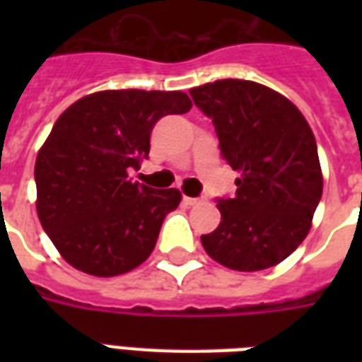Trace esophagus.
Returning a JSON list of instances; mask_svg holds the SVG:
<instances>
[{
	"instance_id": "esophagus-1",
	"label": "esophagus",
	"mask_w": 362,
	"mask_h": 362,
	"mask_svg": "<svg viewBox=\"0 0 362 362\" xmlns=\"http://www.w3.org/2000/svg\"><path fill=\"white\" fill-rule=\"evenodd\" d=\"M201 201H203V199H197V197H186V195H184V203H186L187 206H195V204H199V203H201Z\"/></svg>"
}]
</instances>
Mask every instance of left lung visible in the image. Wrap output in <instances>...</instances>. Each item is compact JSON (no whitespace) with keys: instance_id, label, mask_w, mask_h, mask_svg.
Masks as SVG:
<instances>
[{"instance_id":"8db88e82","label":"left lung","mask_w":362,"mask_h":362,"mask_svg":"<svg viewBox=\"0 0 362 362\" xmlns=\"http://www.w3.org/2000/svg\"><path fill=\"white\" fill-rule=\"evenodd\" d=\"M212 118L221 158L240 173L237 193L218 199L216 231L201 242L233 270L270 269L306 238L323 193L315 136L281 93L252 81L209 82L189 90Z\"/></svg>"}]
</instances>
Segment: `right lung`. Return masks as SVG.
<instances>
[{"instance_id": "obj_1", "label": "right lung", "mask_w": 362, "mask_h": 362, "mask_svg": "<svg viewBox=\"0 0 362 362\" xmlns=\"http://www.w3.org/2000/svg\"><path fill=\"white\" fill-rule=\"evenodd\" d=\"M184 92L107 90L73 103L37 153V214L62 257L92 276L125 274L152 253L180 192L127 178L159 118L184 115Z\"/></svg>"}]
</instances>
